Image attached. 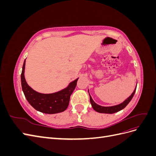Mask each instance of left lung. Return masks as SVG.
<instances>
[{"label":"left lung","mask_w":156,"mask_h":156,"mask_svg":"<svg viewBox=\"0 0 156 156\" xmlns=\"http://www.w3.org/2000/svg\"><path fill=\"white\" fill-rule=\"evenodd\" d=\"M136 86L135 87L133 93H132L131 95L128 98H127L126 100H125L123 102L120 103V104H119V105H114V106H110V107L101 106L100 105L97 104L96 103L94 102V101L92 100L91 96L90 95L89 90H88V93H89V96H90V103H91L92 108H94V110H95L96 112H100V113H106V114H112V113H115L116 112H119V111L122 110L123 108H124L127 106V105L128 104V103L130 102V101L131 100V99L133 98L134 94L135 93V91H136Z\"/></svg>","instance_id":"left-lung-1"}]
</instances>
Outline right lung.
<instances>
[{"mask_svg":"<svg viewBox=\"0 0 156 156\" xmlns=\"http://www.w3.org/2000/svg\"><path fill=\"white\" fill-rule=\"evenodd\" d=\"M26 59L23 63L21 75V87L27 100L37 111L45 114H56L64 111L68 107L70 96L77 85L79 78L69 83L67 87L51 94H42L32 89L25 78Z\"/></svg>","mask_w":156,"mask_h":156,"instance_id":"1","label":"right lung"}]
</instances>
